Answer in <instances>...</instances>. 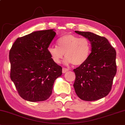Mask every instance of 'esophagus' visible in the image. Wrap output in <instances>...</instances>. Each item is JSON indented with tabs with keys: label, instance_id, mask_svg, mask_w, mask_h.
<instances>
[{
	"label": "esophagus",
	"instance_id": "34e87169",
	"mask_svg": "<svg viewBox=\"0 0 125 125\" xmlns=\"http://www.w3.org/2000/svg\"><path fill=\"white\" fill-rule=\"evenodd\" d=\"M68 71H69V69H66V68L63 67V69H62V73H67Z\"/></svg>",
	"mask_w": 125,
	"mask_h": 125
}]
</instances>
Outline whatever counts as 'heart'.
Returning <instances> with one entry per match:
<instances>
[{
	"mask_svg": "<svg viewBox=\"0 0 125 125\" xmlns=\"http://www.w3.org/2000/svg\"><path fill=\"white\" fill-rule=\"evenodd\" d=\"M57 43L58 47L51 46L48 48V52L55 63H59L65 54L66 64L79 66L83 64L90 55L91 43L86 38L67 34L60 38Z\"/></svg>",
	"mask_w": 125,
	"mask_h": 125,
	"instance_id": "1",
	"label": "heart"
}]
</instances>
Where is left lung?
<instances>
[{
  "label": "left lung",
  "mask_w": 125,
  "mask_h": 125,
  "mask_svg": "<svg viewBox=\"0 0 125 125\" xmlns=\"http://www.w3.org/2000/svg\"><path fill=\"white\" fill-rule=\"evenodd\" d=\"M75 32L89 39L91 52L83 64L74 69V87L82 100H98L107 95L111 90L116 73V51L108 40L90 32Z\"/></svg>",
  "instance_id": "8db88e82"
}]
</instances>
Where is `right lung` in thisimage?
Here are the masks:
<instances>
[{
  "label": "right lung",
  "instance_id": "1",
  "mask_svg": "<svg viewBox=\"0 0 125 125\" xmlns=\"http://www.w3.org/2000/svg\"><path fill=\"white\" fill-rule=\"evenodd\" d=\"M55 35L53 29L35 31L17 38L10 50L11 79L25 100L35 102L47 99L55 80L62 74V68L48 52Z\"/></svg>",
  "mask_w": 125,
  "mask_h": 125
}]
</instances>
